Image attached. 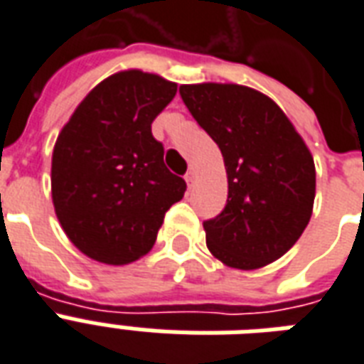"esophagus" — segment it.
Here are the masks:
<instances>
[{
    "instance_id": "esophagus-1",
    "label": "esophagus",
    "mask_w": 364,
    "mask_h": 364,
    "mask_svg": "<svg viewBox=\"0 0 364 364\" xmlns=\"http://www.w3.org/2000/svg\"><path fill=\"white\" fill-rule=\"evenodd\" d=\"M184 178H186V182H188V186L193 184V180H196V171H193V168H190V171L186 173Z\"/></svg>"
}]
</instances>
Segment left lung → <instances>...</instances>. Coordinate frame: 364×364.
Returning a JSON list of instances; mask_svg holds the SVG:
<instances>
[{
  "instance_id": "1",
  "label": "left lung",
  "mask_w": 364,
  "mask_h": 364,
  "mask_svg": "<svg viewBox=\"0 0 364 364\" xmlns=\"http://www.w3.org/2000/svg\"><path fill=\"white\" fill-rule=\"evenodd\" d=\"M180 97L226 165V207L203 222L208 250L237 269L272 264L311 218L315 165L308 146L283 109L250 87L180 85Z\"/></svg>"
}]
</instances>
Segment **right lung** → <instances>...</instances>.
I'll return each mask as SVG.
<instances>
[{
  "label": "right lung",
  "instance_id": "1",
  "mask_svg": "<svg viewBox=\"0 0 364 364\" xmlns=\"http://www.w3.org/2000/svg\"><path fill=\"white\" fill-rule=\"evenodd\" d=\"M176 83L140 70L106 77L56 138L50 167L55 213L89 258L123 266L150 252L186 182L163 163L151 123Z\"/></svg>",
  "mask_w": 364,
  "mask_h": 364
}]
</instances>
